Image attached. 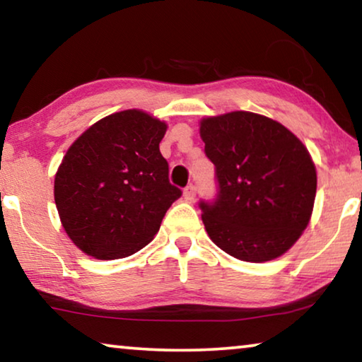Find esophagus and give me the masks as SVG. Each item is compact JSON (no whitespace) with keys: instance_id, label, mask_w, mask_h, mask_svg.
<instances>
[{"instance_id":"obj_1","label":"esophagus","mask_w":362,"mask_h":362,"mask_svg":"<svg viewBox=\"0 0 362 362\" xmlns=\"http://www.w3.org/2000/svg\"><path fill=\"white\" fill-rule=\"evenodd\" d=\"M183 197H185L187 202H192V199H195V197H197V187L195 185L185 187V190H183Z\"/></svg>"}]
</instances>
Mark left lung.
Here are the masks:
<instances>
[{"instance_id": "1", "label": "left lung", "mask_w": 362, "mask_h": 362, "mask_svg": "<svg viewBox=\"0 0 362 362\" xmlns=\"http://www.w3.org/2000/svg\"><path fill=\"white\" fill-rule=\"evenodd\" d=\"M199 136L219 190L214 202H199L209 239L242 262L281 257L314 209L317 172L309 151L281 123L244 110L203 118Z\"/></svg>"}]
</instances>
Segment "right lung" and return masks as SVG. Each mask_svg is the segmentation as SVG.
<instances>
[{"instance_id": "1", "label": "right lung", "mask_w": 362, "mask_h": 362, "mask_svg": "<svg viewBox=\"0 0 362 362\" xmlns=\"http://www.w3.org/2000/svg\"><path fill=\"white\" fill-rule=\"evenodd\" d=\"M167 123L136 109L95 122L64 154L55 175L63 229L97 260L141 250L182 192L159 151Z\"/></svg>"}]
</instances>
